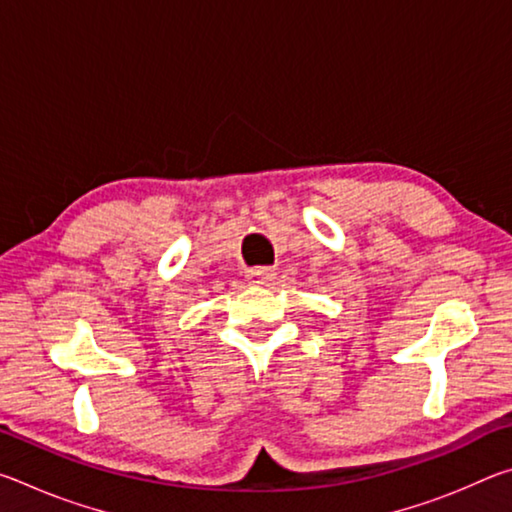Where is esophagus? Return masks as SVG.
Masks as SVG:
<instances>
[{"label": "esophagus", "instance_id": "34e87169", "mask_svg": "<svg viewBox=\"0 0 512 512\" xmlns=\"http://www.w3.org/2000/svg\"><path fill=\"white\" fill-rule=\"evenodd\" d=\"M273 277H275V271L268 266H257L248 271V282L255 284V287H266V284L273 282Z\"/></svg>", "mask_w": 512, "mask_h": 512}]
</instances>
